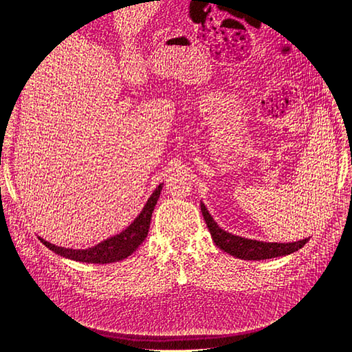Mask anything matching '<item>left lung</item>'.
Wrapping results in <instances>:
<instances>
[{"label": "left lung", "instance_id": "8db88e82", "mask_svg": "<svg viewBox=\"0 0 352 352\" xmlns=\"http://www.w3.org/2000/svg\"><path fill=\"white\" fill-rule=\"evenodd\" d=\"M201 211L204 220L207 223V228L211 233V238L214 241L217 247L223 251H226L230 255H235L242 260H267L274 257H282V255L292 254L302 248L308 242V239H302L298 242L289 243H278V242H263V241H254L247 239L242 236L232 235L229 232H225L219 228L217 223L212 220L210 212L207 211L206 206L201 202Z\"/></svg>", "mask_w": 352, "mask_h": 352}]
</instances>
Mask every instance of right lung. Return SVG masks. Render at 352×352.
Segmentation results:
<instances>
[{
    "mask_svg": "<svg viewBox=\"0 0 352 352\" xmlns=\"http://www.w3.org/2000/svg\"><path fill=\"white\" fill-rule=\"evenodd\" d=\"M162 188H163V184H160L158 188L153 192V195L150 197V199L146 201L141 214L133 220V223H131L129 228H126L123 232L119 233V235L100 242L92 248L72 250L65 247H57V245H52L41 238L39 239L51 251H54L56 254L61 255V257H66L74 261L105 264V263L124 260L126 257H129L133 251H136L138 247H140V245L144 242V239L146 238L148 230H150L153 211L158 201L160 192H162Z\"/></svg>",
    "mask_w": 352,
    "mask_h": 352,
    "instance_id": "right-lung-1",
    "label": "right lung"
}]
</instances>
